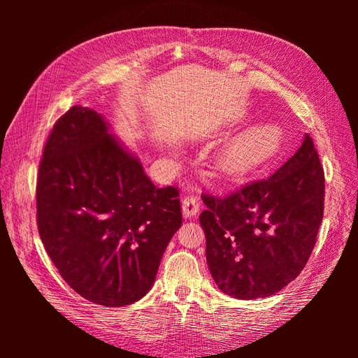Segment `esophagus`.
I'll use <instances>...</instances> for the list:
<instances>
[{
  "label": "esophagus",
  "instance_id": "1",
  "mask_svg": "<svg viewBox=\"0 0 358 358\" xmlns=\"http://www.w3.org/2000/svg\"><path fill=\"white\" fill-rule=\"evenodd\" d=\"M200 210V201L199 197L194 196V194H189L185 199L182 200V212L185 218H192L196 216Z\"/></svg>",
  "mask_w": 358,
  "mask_h": 358
}]
</instances>
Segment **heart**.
<instances>
[{
	"instance_id": "1",
	"label": "heart",
	"mask_w": 358,
	"mask_h": 358,
	"mask_svg": "<svg viewBox=\"0 0 358 358\" xmlns=\"http://www.w3.org/2000/svg\"><path fill=\"white\" fill-rule=\"evenodd\" d=\"M284 134L276 125L259 124L234 137L225 146L221 166L233 175L251 169L279 152Z\"/></svg>"
}]
</instances>
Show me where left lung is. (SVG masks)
<instances>
[{
	"label": "left lung",
	"instance_id": "obj_1",
	"mask_svg": "<svg viewBox=\"0 0 358 358\" xmlns=\"http://www.w3.org/2000/svg\"><path fill=\"white\" fill-rule=\"evenodd\" d=\"M324 170L309 134L273 175L225 197L203 196L206 259L234 299L273 296L306 266L324 215Z\"/></svg>",
	"mask_w": 358,
	"mask_h": 358
}]
</instances>
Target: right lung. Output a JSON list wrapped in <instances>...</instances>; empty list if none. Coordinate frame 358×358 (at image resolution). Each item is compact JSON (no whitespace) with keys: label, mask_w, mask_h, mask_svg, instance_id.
I'll return each mask as SVG.
<instances>
[{"label":"right lung","mask_w":358,"mask_h":358,"mask_svg":"<svg viewBox=\"0 0 358 358\" xmlns=\"http://www.w3.org/2000/svg\"><path fill=\"white\" fill-rule=\"evenodd\" d=\"M37 225L53 264L78 294L101 306H127L154 285L182 225L179 189L157 188L100 113L73 106L43 150Z\"/></svg>","instance_id":"1"}]
</instances>
